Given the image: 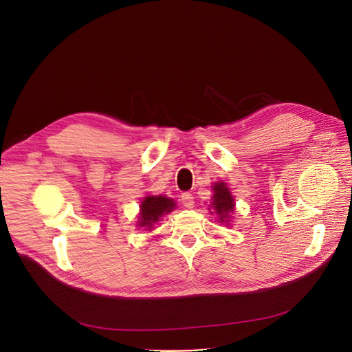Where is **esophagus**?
Segmentation results:
<instances>
[{
  "mask_svg": "<svg viewBox=\"0 0 352 352\" xmlns=\"http://www.w3.org/2000/svg\"><path fill=\"white\" fill-rule=\"evenodd\" d=\"M181 201H182V206L186 208H192L194 207V197L190 192H184L181 195Z\"/></svg>",
  "mask_w": 352,
  "mask_h": 352,
  "instance_id": "1",
  "label": "esophagus"
}]
</instances>
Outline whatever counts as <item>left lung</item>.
<instances>
[{"mask_svg":"<svg viewBox=\"0 0 352 352\" xmlns=\"http://www.w3.org/2000/svg\"><path fill=\"white\" fill-rule=\"evenodd\" d=\"M212 207L219 217V221H224L230 212L234 211V199L230 190L224 182H218L214 186V199Z\"/></svg>","mask_w":352,"mask_h":352,"instance_id":"left-lung-1","label":"left lung"}]
</instances>
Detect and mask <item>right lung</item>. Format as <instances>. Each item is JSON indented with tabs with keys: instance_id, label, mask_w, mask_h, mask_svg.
Returning a JSON list of instances; mask_svg holds the SVG:
<instances>
[{
	"instance_id": "add662e5",
	"label": "right lung",
	"mask_w": 352,
	"mask_h": 352,
	"mask_svg": "<svg viewBox=\"0 0 352 352\" xmlns=\"http://www.w3.org/2000/svg\"><path fill=\"white\" fill-rule=\"evenodd\" d=\"M174 208H175V202L171 198L161 197V195L145 197L141 204L138 226L151 228L153 224L160 219V217L173 211Z\"/></svg>"
}]
</instances>
